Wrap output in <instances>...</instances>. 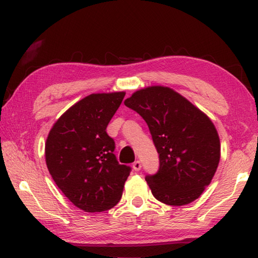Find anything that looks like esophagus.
I'll use <instances>...</instances> for the list:
<instances>
[{"instance_id": "34e87169", "label": "esophagus", "mask_w": 258, "mask_h": 258, "mask_svg": "<svg viewBox=\"0 0 258 258\" xmlns=\"http://www.w3.org/2000/svg\"><path fill=\"white\" fill-rule=\"evenodd\" d=\"M133 169L135 170V171H139L142 169V163L139 161H136V162H134V164H133Z\"/></svg>"}]
</instances>
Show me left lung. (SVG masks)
Masks as SVG:
<instances>
[{"instance_id":"obj_1","label":"left lung","mask_w":258,"mask_h":258,"mask_svg":"<svg viewBox=\"0 0 258 258\" xmlns=\"http://www.w3.org/2000/svg\"><path fill=\"white\" fill-rule=\"evenodd\" d=\"M124 105L146 121L159 153V171L146 177L153 196L173 206L197 200L220 162V138L213 122L182 95L164 86L139 89Z\"/></svg>"}]
</instances>
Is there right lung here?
Wrapping results in <instances>:
<instances>
[{
	"mask_svg": "<svg viewBox=\"0 0 258 258\" xmlns=\"http://www.w3.org/2000/svg\"><path fill=\"white\" fill-rule=\"evenodd\" d=\"M124 92L90 94L58 117L45 143V161L54 182L75 206L103 212L119 203L130 166L119 164L108 122Z\"/></svg>",
	"mask_w": 258,
	"mask_h": 258,
	"instance_id": "1",
	"label": "right lung"
}]
</instances>
